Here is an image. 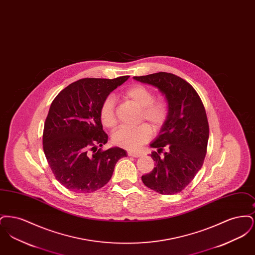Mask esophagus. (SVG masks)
Listing matches in <instances>:
<instances>
[{
	"label": "esophagus",
	"instance_id": "esophagus-1",
	"mask_svg": "<svg viewBox=\"0 0 255 255\" xmlns=\"http://www.w3.org/2000/svg\"><path fill=\"white\" fill-rule=\"evenodd\" d=\"M128 156H130V157H134V158H138V157H140V156H141V154H140V153H138V152L129 151V152H128Z\"/></svg>",
	"mask_w": 255,
	"mask_h": 255
}]
</instances>
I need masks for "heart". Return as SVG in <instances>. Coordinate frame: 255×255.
Instances as JSON below:
<instances>
[{"instance_id": "1", "label": "heart", "mask_w": 255, "mask_h": 255, "mask_svg": "<svg viewBox=\"0 0 255 255\" xmlns=\"http://www.w3.org/2000/svg\"><path fill=\"white\" fill-rule=\"evenodd\" d=\"M123 96L140 108V121H146L153 129L161 128L167 118V104L161 98H154L153 92L145 86L133 85L128 88ZM116 103L113 96H108L102 101L99 109L100 122L106 128L113 129L118 123ZM152 136V129L147 124L136 127H121L113 133L112 139L116 145L136 150L146 143Z\"/></svg>"}]
</instances>
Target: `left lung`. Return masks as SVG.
I'll return each mask as SVG.
<instances>
[{
	"label": "left lung",
	"mask_w": 255,
	"mask_h": 255,
	"mask_svg": "<svg viewBox=\"0 0 255 255\" xmlns=\"http://www.w3.org/2000/svg\"><path fill=\"white\" fill-rule=\"evenodd\" d=\"M133 79L157 87L168 103L166 121L150 146L155 167L141 180L162 195L183 190L202 168L206 158L209 127L204 104L188 82L173 73H152Z\"/></svg>",
	"instance_id": "obj_1"
}]
</instances>
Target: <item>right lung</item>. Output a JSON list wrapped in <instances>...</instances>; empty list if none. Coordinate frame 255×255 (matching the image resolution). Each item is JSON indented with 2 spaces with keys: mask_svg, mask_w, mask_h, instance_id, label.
Masks as SVG:
<instances>
[{
  "mask_svg": "<svg viewBox=\"0 0 255 255\" xmlns=\"http://www.w3.org/2000/svg\"><path fill=\"white\" fill-rule=\"evenodd\" d=\"M130 76L83 78L53 99L43 132V149L55 179L67 189L91 193L112 178L127 153L120 147L102 150L108 134L99 119L102 101Z\"/></svg>",
  "mask_w": 255,
  "mask_h": 255,
  "instance_id": "1",
  "label": "right lung"
}]
</instances>
